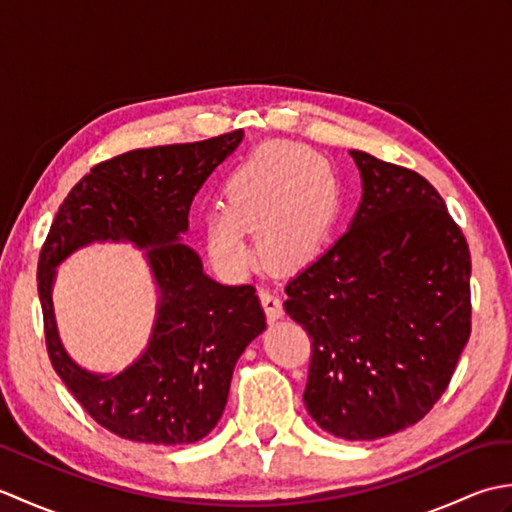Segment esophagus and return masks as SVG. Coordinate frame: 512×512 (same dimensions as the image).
Instances as JSON below:
<instances>
[{
    "instance_id": "34e87169",
    "label": "esophagus",
    "mask_w": 512,
    "mask_h": 512,
    "mask_svg": "<svg viewBox=\"0 0 512 512\" xmlns=\"http://www.w3.org/2000/svg\"><path fill=\"white\" fill-rule=\"evenodd\" d=\"M259 297H262V306H264L266 317L270 321H277L284 317V306H281V299L273 288H262L259 290Z\"/></svg>"
}]
</instances>
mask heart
Instances as JSON below:
<instances>
[{"label": "heart", "mask_w": 512, "mask_h": 512, "mask_svg": "<svg viewBox=\"0 0 512 512\" xmlns=\"http://www.w3.org/2000/svg\"><path fill=\"white\" fill-rule=\"evenodd\" d=\"M226 206L204 215L206 248L226 273L255 264L248 231H259V248L270 264L297 268L328 244L341 209L339 178L312 149L268 143L231 171Z\"/></svg>", "instance_id": "obj_1"}]
</instances>
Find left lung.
Wrapping results in <instances>:
<instances>
[{"instance_id":"obj_1","label":"left lung","mask_w":512,"mask_h":512,"mask_svg":"<svg viewBox=\"0 0 512 512\" xmlns=\"http://www.w3.org/2000/svg\"><path fill=\"white\" fill-rule=\"evenodd\" d=\"M350 156L358 209L288 281L284 308L312 339V420L336 438L378 440L422 420L449 387L471 334V253L416 171Z\"/></svg>"}]
</instances>
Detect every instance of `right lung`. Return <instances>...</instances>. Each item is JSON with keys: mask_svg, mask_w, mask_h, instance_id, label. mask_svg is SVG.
I'll list each match as a JSON object with an SVG mask.
<instances>
[{"mask_svg": "<svg viewBox=\"0 0 512 512\" xmlns=\"http://www.w3.org/2000/svg\"><path fill=\"white\" fill-rule=\"evenodd\" d=\"M242 140L244 132H233L101 162L63 200L41 248L39 301L54 372L101 427L125 440L173 447L209 436L237 358L266 330L255 288L215 281L182 242L195 193ZM92 243L143 249L157 286L150 341L121 373H92L74 362L53 317L56 268Z\"/></svg>", "mask_w": 512, "mask_h": 512, "instance_id": "right-lung-1", "label": "right lung"}]
</instances>
